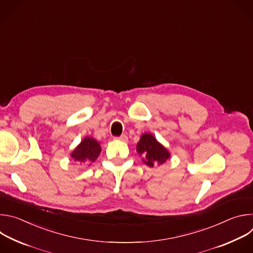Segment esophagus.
<instances>
[{
  "instance_id": "34e87169",
  "label": "esophagus",
  "mask_w": 253,
  "mask_h": 253,
  "mask_svg": "<svg viewBox=\"0 0 253 253\" xmlns=\"http://www.w3.org/2000/svg\"><path fill=\"white\" fill-rule=\"evenodd\" d=\"M114 139H116V140H120V141H124V142H126L127 140H128V137L126 136V135H121L120 137H115Z\"/></svg>"
}]
</instances>
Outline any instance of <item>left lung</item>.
Here are the masks:
<instances>
[{
	"label": "left lung",
	"instance_id": "8db88e82",
	"mask_svg": "<svg viewBox=\"0 0 253 253\" xmlns=\"http://www.w3.org/2000/svg\"><path fill=\"white\" fill-rule=\"evenodd\" d=\"M137 152L147 166L162 165L170 158L169 151L150 133H144L137 143Z\"/></svg>",
	"mask_w": 253,
	"mask_h": 253
}]
</instances>
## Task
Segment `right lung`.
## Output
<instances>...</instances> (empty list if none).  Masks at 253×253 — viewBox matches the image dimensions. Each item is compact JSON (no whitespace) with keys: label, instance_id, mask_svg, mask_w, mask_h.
<instances>
[{"label":"right lung","instance_id":"obj_1","mask_svg":"<svg viewBox=\"0 0 253 253\" xmlns=\"http://www.w3.org/2000/svg\"><path fill=\"white\" fill-rule=\"evenodd\" d=\"M101 152L100 143L92 137L84 138L79 145L71 153V158L81 165L94 162Z\"/></svg>","mask_w":253,"mask_h":253}]
</instances>
